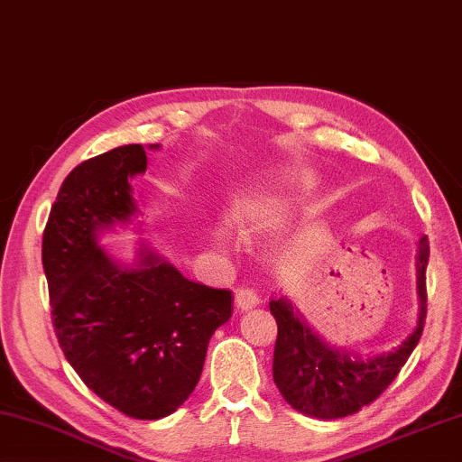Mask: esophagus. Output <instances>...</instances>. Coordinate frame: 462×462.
Returning <instances> with one entry per match:
<instances>
[{"mask_svg":"<svg viewBox=\"0 0 462 462\" xmlns=\"http://www.w3.org/2000/svg\"><path fill=\"white\" fill-rule=\"evenodd\" d=\"M234 300H236V307L240 309V311H248V309H253V307L258 305V295H256V291H253V289L240 287V289H236Z\"/></svg>","mask_w":462,"mask_h":462,"instance_id":"1","label":"esophagus"}]
</instances>
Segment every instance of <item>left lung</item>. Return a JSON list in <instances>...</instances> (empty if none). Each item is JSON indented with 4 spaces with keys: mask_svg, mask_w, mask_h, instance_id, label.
<instances>
[{
    "mask_svg": "<svg viewBox=\"0 0 462 462\" xmlns=\"http://www.w3.org/2000/svg\"><path fill=\"white\" fill-rule=\"evenodd\" d=\"M429 254V238L422 236L416 253V289L420 299L416 327L388 354L362 357L333 347L309 327L291 299L271 300V313L279 325L273 377L287 404L307 416L335 420L359 412L388 388L424 329Z\"/></svg>",
    "mask_w": 462,
    "mask_h": 462,
    "instance_id": "1",
    "label": "left lung"
}]
</instances>
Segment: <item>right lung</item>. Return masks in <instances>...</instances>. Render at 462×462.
Listing matches in <instances>:
<instances>
[{"mask_svg":"<svg viewBox=\"0 0 462 462\" xmlns=\"http://www.w3.org/2000/svg\"><path fill=\"white\" fill-rule=\"evenodd\" d=\"M145 170L141 145L74 167L50 209L42 264L74 372L125 416L159 420L194 392L209 337L232 315V292L188 281L145 245L131 264L100 248L105 230L137 220L129 180Z\"/></svg>","mask_w":462,"mask_h":462,"instance_id":"add662e5","label":"right lung"}]
</instances>
